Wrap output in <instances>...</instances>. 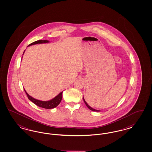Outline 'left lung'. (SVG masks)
<instances>
[{
    "mask_svg": "<svg viewBox=\"0 0 152 152\" xmlns=\"http://www.w3.org/2000/svg\"><path fill=\"white\" fill-rule=\"evenodd\" d=\"M83 100L84 101V102H85L86 105H87V107H88V108L90 110H92V111H96V112H99V111H100V110H96V109H94L92 108V107H91L90 106H89V105L87 104V102H86V101H85V100H84V97H83Z\"/></svg>",
    "mask_w": 152,
    "mask_h": 152,
    "instance_id": "obj_1",
    "label": "left lung"
}]
</instances>
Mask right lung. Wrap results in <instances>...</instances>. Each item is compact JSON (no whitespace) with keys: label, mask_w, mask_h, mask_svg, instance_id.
<instances>
[{"label":"right lung","mask_w":152,"mask_h":152,"mask_svg":"<svg viewBox=\"0 0 152 152\" xmlns=\"http://www.w3.org/2000/svg\"><path fill=\"white\" fill-rule=\"evenodd\" d=\"M48 42H49L48 40H37V41L34 42L30 44L28 46H30V45H34V44H36L47 43H48ZM25 92L27 95V97H28V99L30 101L34 102L35 105H37L38 107L45 109H52L56 107L60 103V102L62 100V97H63V95H62L63 92H61L58 94V96H56L55 98L52 99V100H50V101H40V100L35 99L33 98L32 97H31V96H29V94L26 92V91H25Z\"/></svg>","instance_id":"right-lung-1"}]
</instances>
